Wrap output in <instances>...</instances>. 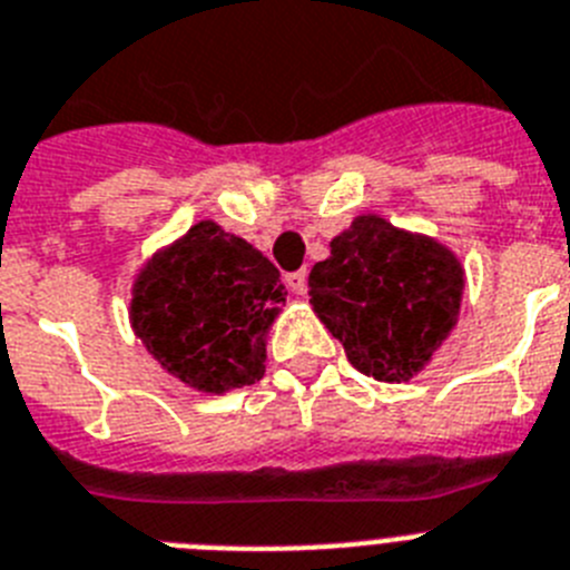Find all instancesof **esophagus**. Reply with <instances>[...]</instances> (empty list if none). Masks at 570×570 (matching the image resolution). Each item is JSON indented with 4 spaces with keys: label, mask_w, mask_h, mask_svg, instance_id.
Instances as JSON below:
<instances>
[{
    "label": "esophagus",
    "mask_w": 570,
    "mask_h": 570,
    "mask_svg": "<svg viewBox=\"0 0 570 570\" xmlns=\"http://www.w3.org/2000/svg\"><path fill=\"white\" fill-rule=\"evenodd\" d=\"M284 281H286V286H289L292 295H304V292H306V272L304 269L289 272Z\"/></svg>",
    "instance_id": "esophagus-1"
}]
</instances>
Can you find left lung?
Here are the masks:
<instances>
[{
	"mask_svg": "<svg viewBox=\"0 0 570 570\" xmlns=\"http://www.w3.org/2000/svg\"><path fill=\"white\" fill-rule=\"evenodd\" d=\"M464 269L435 237L358 215L309 272V304L355 370L410 381L459 321Z\"/></svg>",
	"mask_w": 570,
	"mask_h": 570,
	"instance_id": "8db88e82",
	"label": "left lung"
}]
</instances>
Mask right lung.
Listing matches in <instances>:
<instances>
[{"instance_id": "obj_1", "label": "right lung", "mask_w": 570, "mask_h": 570, "mask_svg": "<svg viewBox=\"0 0 570 570\" xmlns=\"http://www.w3.org/2000/svg\"><path fill=\"white\" fill-rule=\"evenodd\" d=\"M284 304L269 257L200 220L142 264L128 318L166 373L220 395L264 375L266 333Z\"/></svg>"}]
</instances>
